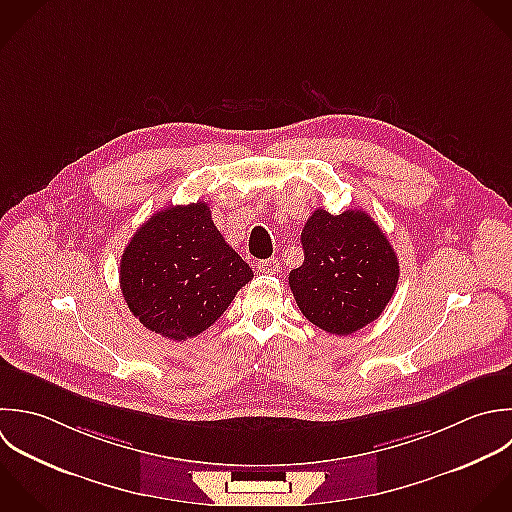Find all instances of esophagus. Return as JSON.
I'll use <instances>...</instances> for the list:
<instances>
[{"mask_svg": "<svg viewBox=\"0 0 512 512\" xmlns=\"http://www.w3.org/2000/svg\"><path fill=\"white\" fill-rule=\"evenodd\" d=\"M257 271H259V273H265V275H273V273L279 271V261H277L275 257L257 261Z\"/></svg>", "mask_w": 512, "mask_h": 512, "instance_id": "esophagus-1", "label": "esophagus"}]
</instances>
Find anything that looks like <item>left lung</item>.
I'll return each mask as SVG.
<instances>
[{
    "label": "left lung",
    "mask_w": 512,
    "mask_h": 512,
    "mask_svg": "<svg viewBox=\"0 0 512 512\" xmlns=\"http://www.w3.org/2000/svg\"><path fill=\"white\" fill-rule=\"evenodd\" d=\"M305 261L289 273L301 313L319 329L351 335L379 319L399 281V261L381 227L359 209H317L301 233Z\"/></svg>",
    "instance_id": "obj_1"
}]
</instances>
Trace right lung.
Wrapping results in <instances>:
<instances>
[{"mask_svg":"<svg viewBox=\"0 0 512 512\" xmlns=\"http://www.w3.org/2000/svg\"><path fill=\"white\" fill-rule=\"evenodd\" d=\"M251 279V267L227 245L203 201L151 215L119 263L129 311L143 327L173 341L211 327Z\"/></svg>","mask_w":512,"mask_h":512,"instance_id":"1","label":"right lung"}]
</instances>
